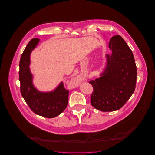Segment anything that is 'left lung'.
Masks as SVG:
<instances>
[{"label":"left lung","mask_w":155,"mask_h":155,"mask_svg":"<svg viewBox=\"0 0 155 155\" xmlns=\"http://www.w3.org/2000/svg\"><path fill=\"white\" fill-rule=\"evenodd\" d=\"M107 64L100 78L89 81L93 87L91 104L103 112L120 109L132 96L137 83V66L132 51L120 35L112 37Z\"/></svg>","instance_id":"8db88e82"}]
</instances>
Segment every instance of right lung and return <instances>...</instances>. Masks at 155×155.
Wrapping results in <instances>:
<instances>
[{
	"label": "right lung",
	"instance_id": "1",
	"mask_svg": "<svg viewBox=\"0 0 155 155\" xmlns=\"http://www.w3.org/2000/svg\"><path fill=\"white\" fill-rule=\"evenodd\" d=\"M39 39H32L21 57L19 63V81L21 92L30 109L37 115L51 118L59 115L67 108L68 101V91L64 87L63 83L50 92H41L34 87L32 75L30 70V55L38 44Z\"/></svg>",
	"mask_w": 155,
	"mask_h": 155
}]
</instances>
